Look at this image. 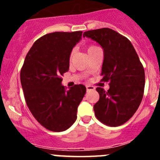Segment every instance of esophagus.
<instances>
[{"label": "esophagus", "instance_id": "34e87169", "mask_svg": "<svg viewBox=\"0 0 160 160\" xmlns=\"http://www.w3.org/2000/svg\"><path fill=\"white\" fill-rule=\"evenodd\" d=\"M86 87H87V91H90V90H95V88H94V87H92V86H89V85L86 86Z\"/></svg>", "mask_w": 160, "mask_h": 160}]
</instances>
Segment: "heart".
<instances>
[{
    "label": "heart",
    "mask_w": 160,
    "mask_h": 160,
    "mask_svg": "<svg viewBox=\"0 0 160 160\" xmlns=\"http://www.w3.org/2000/svg\"><path fill=\"white\" fill-rule=\"evenodd\" d=\"M95 48H97V46H88V48H87V52L90 51V50H92V49H95Z\"/></svg>",
    "instance_id": "obj_1"
}]
</instances>
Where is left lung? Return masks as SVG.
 <instances>
[{
  "mask_svg": "<svg viewBox=\"0 0 160 160\" xmlns=\"http://www.w3.org/2000/svg\"><path fill=\"white\" fill-rule=\"evenodd\" d=\"M102 47V81L109 82L107 91L97 87L99 100L94 106L95 116L110 127H118L134 115L142 99L145 73L138 56L128 38L109 28L83 33Z\"/></svg>",
  "mask_w": 160,
  "mask_h": 160,
  "instance_id": "left-lung-1",
  "label": "left lung"
}]
</instances>
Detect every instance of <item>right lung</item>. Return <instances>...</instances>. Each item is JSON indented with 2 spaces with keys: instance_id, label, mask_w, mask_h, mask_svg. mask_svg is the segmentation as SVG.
<instances>
[{
  "instance_id": "add662e5",
  "label": "right lung",
  "mask_w": 160,
  "mask_h": 160,
  "mask_svg": "<svg viewBox=\"0 0 160 160\" xmlns=\"http://www.w3.org/2000/svg\"><path fill=\"white\" fill-rule=\"evenodd\" d=\"M82 32H54L33 43L21 70L25 102L35 118L47 130L60 132L77 119L78 107L87 89L82 84L66 90L61 76L70 67L73 46Z\"/></svg>"
}]
</instances>
